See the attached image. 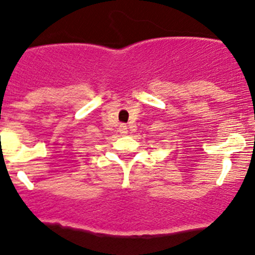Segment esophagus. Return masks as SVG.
<instances>
[{"label": "esophagus", "instance_id": "esophagus-1", "mask_svg": "<svg viewBox=\"0 0 255 255\" xmlns=\"http://www.w3.org/2000/svg\"><path fill=\"white\" fill-rule=\"evenodd\" d=\"M118 130H120V133L122 135H125V134H127L128 133V128H127V126L125 125V123H122V125H120V128H118Z\"/></svg>", "mask_w": 255, "mask_h": 255}]
</instances>
